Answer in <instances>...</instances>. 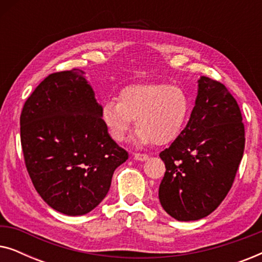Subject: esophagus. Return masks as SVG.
I'll list each match as a JSON object with an SVG mask.
<instances>
[{
	"label": "esophagus",
	"instance_id": "esophagus-1",
	"mask_svg": "<svg viewBox=\"0 0 262 262\" xmlns=\"http://www.w3.org/2000/svg\"><path fill=\"white\" fill-rule=\"evenodd\" d=\"M148 159H149V156L146 155V154H139V152L135 154V160L141 161V162H144V161H146Z\"/></svg>",
	"mask_w": 262,
	"mask_h": 262
}]
</instances>
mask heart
<instances>
[{"label": "heart", "mask_w": 262, "mask_h": 262, "mask_svg": "<svg viewBox=\"0 0 262 262\" xmlns=\"http://www.w3.org/2000/svg\"><path fill=\"white\" fill-rule=\"evenodd\" d=\"M191 113V100L178 85L166 83L132 84L124 88L119 101L107 100L101 107V120L116 142H123L136 119L132 142L138 146L173 142Z\"/></svg>", "instance_id": "b5f03b06"}]
</instances>
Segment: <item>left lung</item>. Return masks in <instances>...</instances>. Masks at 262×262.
Instances as JSON below:
<instances>
[{
  "mask_svg": "<svg viewBox=\"0 0 262 262\" xmlns=\"http://www.w3.org/2000/svg\"><path fill=\"white\" fill-rule=\"evenodd\" d=\"M245 150L239 107L224 84L206 76L187 125L160 154L166 173L160 184L163 210L177 221H198L223 202Z\"/></svg>",
  "mask_w": 262,
  "mask_h": 262,
  "instance_id": "obj_1",
  "label": "left lung"
}]
</instances>
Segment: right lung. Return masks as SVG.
<instances>
[{
	"instance_id": "right-lung-1",
	"label": "right lung",
	"mask_w": 262,
	"mask_h": 262,
	"mask_svg": "<svg viewBox=\"0 0 262 262\" xmlns=\"http://www.w3.org/2000/svg\"><path fill=\"white\" fill-rule=\"evenodd\" d=\"M85 73L49 75L25 102L21 145L35 189L53 210L83 216L105 199L114 170L128 159L101 120Z\"/></svg>"
}]
</instances>
